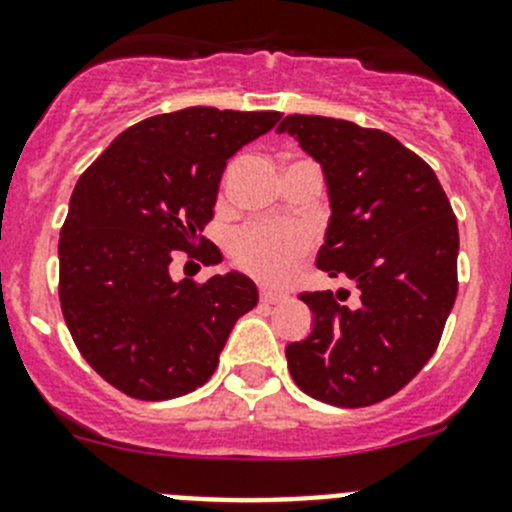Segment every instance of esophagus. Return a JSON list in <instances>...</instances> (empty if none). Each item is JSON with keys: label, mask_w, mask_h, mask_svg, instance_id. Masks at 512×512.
<instances>
[{"label": "esophagus", "mask_w": 512, "mask_h": 512, "mask_svg": "<svg viewBox=\"0 0 512 512\" xmlns=\"http://www.w3.org/2000/svg\"><path fill=\"white\" fill-rule=\"evenodd\" d=\"M283 298H285V293H280V290H270V288L260 290V301L267 303V306H270V303L283 301Z\"/></svg>", "instance_id": "34e87169"}]
</instances>
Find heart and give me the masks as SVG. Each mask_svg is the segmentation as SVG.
Masks as SVG:
<instances>
[{
  "instance_id": "obj_1",
  "label": "heart",
  "mask_w": 512,
  "mask_h": 512,
  "mask_svg": "<svg viewBox=\"0 0 512 512\" xmlns=\"http://www.w3.org/2000/svg\"><path fill=\"white\" fill-rule=\"evenodd\" d=\"M308 250V232L296 224H247L229 242L234 265L265 283H283Z\"/></svg>"
}]
</instances>
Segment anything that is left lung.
<instances>
[{"mask_svg":"<svg viewBox=\"0 0 512 512\" xmlns=\"http://www.w3.org/2000/svg\"><path fill=\"white\" fill-rule=\"evenodd\" d=\"M278 132L324 170L329 229L316 265L349 290L301 293L313 329L285 347L290 377L321 403L362 408L405 388L436 352L457 298V216L428 163L382 130L290 114Z\"/></svg>","mask_w":512,"mask_h":512,"instance_id":"left-lung-1","label":"left lung"}]
</instances>
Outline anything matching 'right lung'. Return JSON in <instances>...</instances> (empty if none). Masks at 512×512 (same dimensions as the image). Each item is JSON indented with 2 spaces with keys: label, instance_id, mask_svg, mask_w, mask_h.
Instances as JSON below:
<instances>
[{
  "label": "right lung",
  "instance_id": "1",
  "mask_svg": "<svg viewBox=\"0 0 512 512\" xmlns=\"http://www.w3.org/2000/svg\"><path fill=\"white\" fill-rule=\"evenodd\" d=\"M280 112L188 107L132 124L73 188L58 242L61 308L84 359L140 400L201 388L229 331L257 306L247 275L170 278L176 250L193 255L214 216L227 160L270 132ZM219 265L222 252H201Z\"/></svg>",
  "mask_w": 512,
  "mask_h": 512
}]
</instances>
